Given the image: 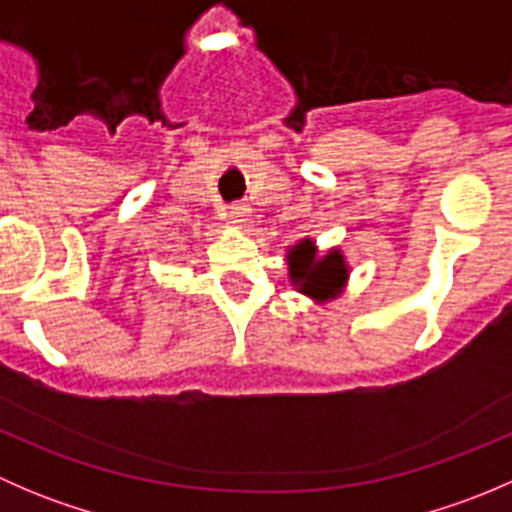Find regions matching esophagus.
Listing matches in <instances>:
<instances>
[{"instance_id":"obj_1","label":"esophagus","mask_w":512,"mask_h":512,"mask_svg":"<svg viewBox=\"0 0 512 512\" xmlns=\"http://www.w3.org/2000/svg\"><path fill=\"white\" fill-rule=\"evenodd\" d=\"M247 215H250V208H247V205H242V203L230 205V220H232V223H245Z\"/></svg>"}]
</instances>
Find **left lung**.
<instances>
[{
    "label": "left lung",
    "instance_id": "8db88e82",
    "mask_svg": "<svg viewBox=\"0 0 512 512\" xmlns=\"http://www.w3.org/2000/svg\"><path fill=\"white\" fill-rule=\"evenodd\" d=\"M289 260V280L297 285L299 292L309 294L314 299H329L344 287L347 282V265L339 250L329 255L317 257V247L312 240H302L292 247L287 255Z\"/></svg>",
    "mask_w": 512,
    "mask_h": 512
}]
</instances>
